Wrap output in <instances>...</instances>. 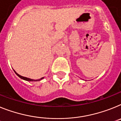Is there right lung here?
I'll return each instance as SVG.
<instances>
[{
    "instance_id": "add662e5",
    "label": "right lung",
    "mask_w": 121,
    "mask_h": 121,
    "mask_svg": "<svg viewBox=\"0 0 121 121\" xmlns=\"http://www.w3.org/2000/svg\"><path fill=\"white\" fill-rule=\"evenodd\" d=\"M13 71H15V74H17V76H18V77H19V78H21V79H22L24 80V81H40V80L43 79V78H40V79H36V80L32 79H30V78H26V77H23V76H21V75L18 74V73H17V72L15 71V70H14V69H13Z\"/></svg>"
}]
</instances>
